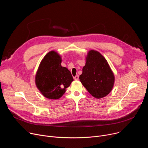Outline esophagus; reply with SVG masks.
I'll return each mask as SVG.
<instances>
[{"label":"esophagus","mask_w":148,"mask_h":148,"mask_svg":"<svg viewBox=\"0 0 148 148\" xmlns=\"http://www.w3.org/2000/svg\"><path fill=\"white\" fill-rule=\"evenodd\" d=\"M78 78H79V76H78V75H75V76L74 77V79L75 80H78Z\"/></svg>","instance_id":"34e87169"}]
</instances>
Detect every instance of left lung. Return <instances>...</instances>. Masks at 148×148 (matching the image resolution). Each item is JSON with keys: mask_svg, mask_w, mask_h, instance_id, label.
Wrapping results in <instances>:
<instances>
[{"mask_svg": "<svg viewBox=\"0 0 148 148\" xmlns=\"http://www.w3.org/2000/svg\"><path fill=\"white\" fill-rule=\"evenodd\" d=\"M86 59V65L79 77L81 82L95 98L107 96L112 91L115 82L114 74L107 60L94 50L88 51Z\"/></svg>", "mask_w": 148, "mask_h": 148, "instance_id": "1", "label": "left lung"}]
</instances>
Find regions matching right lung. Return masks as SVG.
Wrapping results in <instances>:
<instances>
[{"instance_id":"1","label":"right lung","mask_w":148,"mask_h":148,"mask_svg":"<svg viewBox=\"0 0 148 148\" xmlns=\"http://www.w3.org/2000/svg\"><path fill=\"white\" fill-rule=\"evenodd\" d=\"M61 61L60 55L51 51L41 60L37 71L36 87L42 95L49 99L61 98L74 80L68 69L61 66Z\"/></svg>"}]
</instances>
